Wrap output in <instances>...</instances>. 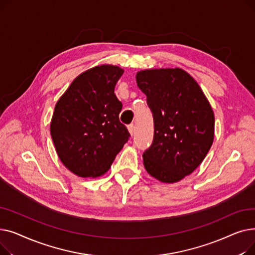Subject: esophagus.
<instances>
[{
	"mask_svg": "<svg viewBox=\"0 0 255 255\" xmlns=\"http://www.w3.org/2000/svg\"><path fill=\"white\" fill-rule=\"evenodd\" d=\"M128 131H129V133H130L131 135L134 134V131H135V127H134V125H133V124L128 125Z\"/></svg>",
	"mask_w": 255,
	"mask_h": 255,
	"instance_id": "esophagus-1",
	"label": "esophagus"
}]
</instances>
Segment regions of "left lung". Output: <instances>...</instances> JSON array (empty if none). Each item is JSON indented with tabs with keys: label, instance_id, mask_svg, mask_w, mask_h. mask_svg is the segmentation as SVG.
I'll return each instance as SVG.
<instances>
[{
	"label": "left lung",
	"instance_id": "left-lung-1",
	"mask_svg": "<svg viewBox=\"0 0 255 255\" xmlns=\"http://www.w3.org/2000/svg\"><path fill=\"white\" fill-rule=\"evenodd\" d=\"M136 84L154 118V139L144 151L148 173L162 183H176L192 173L214 140L215 118L196 80L181 68L145 69Z\"/></svg>",
	"mask_w": 255,
	"mask_h": 255
}]
</instances>
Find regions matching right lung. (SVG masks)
I'll list each match as a JSON object with an SVG mask.
<instances>
[{"label": "right lung", "mask_w": 255, "mask_h": 255, "mask_svg": "<svg viewBox=\"0 0 255 255\" xmlns=\"http://www.w3.org/2000/svg\"><path fill=\"white\" fill-rule=\"evenodd\" d=\"M124 70L99 65L79 74L58 100L50 135L62 163L82 178H97L110 169L130 136L120 122L122 103L115 87Z\"/></svg>", "instance_id": "right-lung-1"}]
</instances>
